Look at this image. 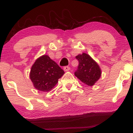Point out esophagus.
I'll use <instances>...</instances> for the list:
<instances>
[{"instance_id":"34e87169","label":"esophagus","mask_w":133,"mask_h":133,"mask_svg":"<svg viewBox=\"0 0 133 133\" xmlns=\"http://www.w3.org/2000/svg\"><path fill=\"white\" fill-rule=\"evenodd\" d=\"M70 68L69 66H66V67H64V70L65 71H68L70 70Z\"/></svg>"}]
</instances>
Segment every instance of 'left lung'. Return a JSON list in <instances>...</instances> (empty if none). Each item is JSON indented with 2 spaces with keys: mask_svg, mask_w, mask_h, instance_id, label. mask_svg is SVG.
<instances>
[{
  "mask_svg": "<svg viewBox=\"0 0 133 133\" xmlns=\"http://www.w3.org/2000/svg\"><path fill=\"white\" fill-rule=\"evenodd\" d=\"M79 66L75 75L85 85L92 86L100 79L102 70L99 64L89 54L83 52L76 56Z\"/></svg>",
  "mask_w": 133,
  "mask_h": 133,
  "instance_id": "1",
  "label": "left lung"
}]
</instances>
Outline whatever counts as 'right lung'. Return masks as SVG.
I'll return each instance as SVG.
<instances>
[{"instance_id":"obj_1","label":"right lung","mask_w":133,"mask_h":133,"mask_svg":"<svg viewBox=\"0 0 133 133\" xmlns=\"http://www.w3.org/2000/svg\"><path fill=\"white\" fill-rule=\"evenodd\" d=\"M64 73L54 61L44 54L37 58L32 64L29 77L35 89L47 92L53 89Z\"/></svg>"}]
</instances>
